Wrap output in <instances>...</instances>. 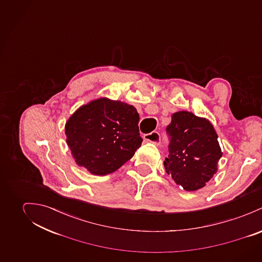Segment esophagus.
Returning <instances> with one entry per match:
<instances>
[{"label":"esophagus","instance_id":"34e87169","mask_svg":"<svg viewBox=\"0 0 262 262\" xmlns=\"http://www.w3.org/2000/svg\"><path fill=\"white\" fill-rule=\"evenodd\" d=\"M146 142L155 144V145H159L161 143V136L158 132H151L150 134H146L144 137Z\"/></svg>","mask_w":262,"mask_h":262}]
</instances>
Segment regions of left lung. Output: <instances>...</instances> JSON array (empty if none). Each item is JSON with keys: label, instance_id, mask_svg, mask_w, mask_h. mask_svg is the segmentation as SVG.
I'll return each mask as SVG.
<instances>
[{"label": "left lung", "instance_id": "left-lung-1", "mask_svg": "<svg viewBox=\"0 0 262 262\" xmlns=\"http://www.w3.org/2000/svg\"><path fill=\"white\" fill-rule=\"evenodd\" d=\"M166 130L170 140L169 156L164 161L166 172L186 191L203 188L216 174L222 157L212 123L192 113L178 112Z\"/></svg>", "mask_w": 262, "mask_h": 262}]
</instances>
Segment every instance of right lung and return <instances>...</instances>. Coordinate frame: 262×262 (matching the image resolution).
I'll return each instance as SVG.
<instances>
[{
	"mask_svg": "<svg viewBox=\"0 0 262 262\" xmlns=\"http://www.w3.org/2000/svg\"><path fill=\"white\" fill-rule=\"evenodd\" d=\"M139 120L133 105L106 97L79 107L65 124L76 164L98 176L117 171L142 145Z\"/></svg>",
	"mask_w": 262,
	"mask_h": 262,
	"instance_id": "add662e5",
	"label": "right lung"
}]
</instances>
